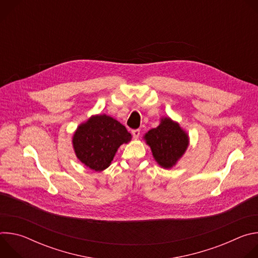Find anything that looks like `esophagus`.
Here are the masks:
<instances>
[{"instance_id":"obj_1","label":"esophagus","mask_w":258,"mask_h":258,"mask_svg":"<svg viewBox=\"0 0 258 258\" xmlns=\"http://www.w3.org/2000/svg\"><path fill=\"white\" fill-rule=\"evenodd\" d=\"M132 134H133V137L137 140V139H139V137H140L141 131H140V130H134V131L132 132Z\"/></svg>"}]
</instances>
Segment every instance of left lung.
<instances>
[{
    "label": "left lung",
    "instance_id": "8db88e82",
    "mask_svg": "<svg viewBox=\"0 0 258 258\" xmlns=\"http://www.w3.org/2000/svg\"><path fill=\"white\" fill-rule=\"evenodd\" d=\"M143 139L150 147L155 161L164 169L175 166L190 144L188 133L166 116L161 117L159 125L146 133Z\"/></svg>",
    "mask_w": 258,
    "mask_h": 258
}]
</instances>
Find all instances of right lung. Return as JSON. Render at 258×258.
<instances>
[{"label": "right lung", "instance_id": "add662e5", "mask_svg": "<svg viewBox=\"0 0 258 258\" xmlns=\"http://www.w3.org/2000/svg\"><path fill=\"white\" fill-rule=\"evenodd\" d=\"M131 140L132 135L115 118L96 114L77 127L72 136V147L84 165L94 171H102L111 164L119 147Z\"/></svg>", "mask_w": 258, "mask_h": 258}]
</instances>
